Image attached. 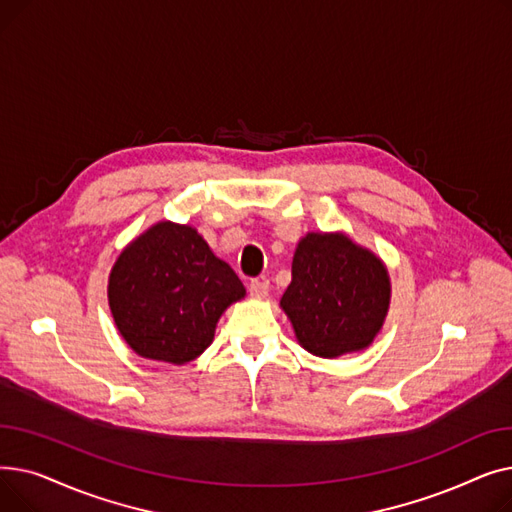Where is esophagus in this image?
Listing matches in <instances>:
<instances>
[{
	"label": "esophagus",
	"instance_id": "1",
	"mask_svg": "<svg viewBox=\"0 0 512 512\" xmlns=\"http://www.w3.org/2000/svg\"><path fill=\"white\" fill-rule=\"evenodd\" d=\"M249 292H251V297H255V299H265L267 292H270V282H267V280H251Z\"/></svg>",
	"mask_w": 512,
	"mask_h": 512
}]
</instances>
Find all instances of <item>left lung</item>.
<instances>
[{"mask_svg":"<svg viewBox=\"0 0 512 512\" xmlns=\"http://www.w3.org/2000/svg\"><path fill=\"white\" fill-rule=\"evenodd\" d=\"M280 307L305 351L336 359L363 351L382 330L390 276L378 255L348 236L309 232L294 251Z\"/></svg>","mask_w":512,"mask_h":512,"instance_id":"obj_1","label":"left lung"}]
</instances>
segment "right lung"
I'll list each match as a JSON object with an SVG mask.
<instances>
[{
	"label": "right lung",
	"mask_w": 512,
	"mask_h": 512,
	"mask_svg": "<svg viewBox=\"0 0 512 512\" xmlns=\"http://www.w3.org/2000/svg\"><path fill=\"white\" fill-rule=\"evenodd\" d=\"M245 297L232 267L203 236L157 222L120 253L107 282L118 332L134 353L172 365L197 359L222 313Z\"/></svg>",
	"instance_id": "add662e5"
}]
</instances>
